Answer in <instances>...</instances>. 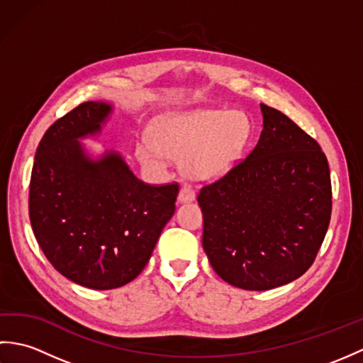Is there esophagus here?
<instances>
[{"mask_svg": "<svg viewBox=\"0 0 363 363\" xmlns=\"http://www.w3.org/2000/svg\"><path fill=\"white\" fill-rule=\"evenodd\" d=\"M195 199V191L191 190L189 186H184L179 190V195H177V203H190Z\"/></svg>", "mask_w": 363, "mask_h": 363, "instance_id": "1", "label": "esophagus"}]
</instances>
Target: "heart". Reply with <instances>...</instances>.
Returning <instances> with one entry per match:
<instances>
[{
  "mask_svg": "<svg viewBox=\"0 0 363 363\" xmlns=\"http://www.w3.org/2000/svg\"><path fill=\"white\" fill-rule=\"evenodd\" d=\"M251 137L242 112L198 109L165 113L152 121L150 140L138 142L143 165L164 168L167 156L179 159L181 173L195 182H213L240 162Z\"/></svg>",
  "mask_w": 363,
  "mask_h": 363,
  "instance_id": "heart-1",
  "label": "heart"
}]
</instances>
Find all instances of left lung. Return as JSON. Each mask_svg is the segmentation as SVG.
Segmentation results:
<instances>
[{
	"mask_svg": "<svg viewBox=\"0 0 363 363\" xmlns=\"http://www.w3.org/2000/svg\"><path fill=\"white\" fill-rule=\"evenodd\" d=\"M264 129L248 157L201 189L203 248L223 281L264 291L303 276L333 209L325 152L282 112L260 104Z\"/></svg>",
	"mask_w": 363,
	"mask_h": 363,
	"instance_id": "obj_1",
	"label": "left lung"
}]
</instances>
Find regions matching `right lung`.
<instances>
[{
    "label": "right lung",
    "instance_id": "add662e5",
    "mask_svg": "<svg viewBox=\"0 0 363 363\" xmlns=\"http://www.w3.org/2000/svg\"><path fill=\"white\" fill-rule=\"evenodd\" d=\"M111 101L79 104L46 130L29 187L35 240L74 284L111 290L142 273L176 211L177 184L151 187L115 150L95 152L82 140L101 137Z\"/></svg>",
    "mask_w": 363,
    "mask_h": 363
}]
</instances>
